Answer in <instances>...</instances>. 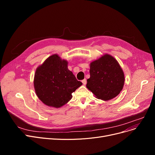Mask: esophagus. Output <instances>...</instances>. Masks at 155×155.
<instances>
[{"instance_id": "esophagus-1", "label": "esophagus", "mask_w": 155, "mask_h": 155, "mask_svg": "<svg viewBox=\"0 0 155 155\" xmlns=\"http://www.w3.org/2000/svg\"><path fill=\"white\" fill-rule=\"evenodd\" d=\"M82 83L84 85H86L87 84V80L86 79H84L82 80Z\"/></svg>"}]
</instances>
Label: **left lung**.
<instances>
[{
    "instance_id": "left-lung-1",
    "label": "left lung",
    "mask_w": 155,
    "mask_h": 155,
    "mask_svg": "<svg viewBox=\"0 0 155 155\" xmlns=\"http://www.w3.org/2000/svg\"><path fill=\"white\" fill-rule=\"evenodd\" d=\"M90 75L86 87L97 99L110 100L123 90L124 72L117 61L110 54H105L91 63Z\"/></svg>"
}]
</instances>
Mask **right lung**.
Here are the masks:
<instances>
[{
	"label": "right lung",
	"mask_w": 155,
	"mask_h": 155,
	"mask_svg": "<svg viewBox=\"0 0 155 155\" xmlns=\"http://www.w3.org/2000/svg\"><path fill=\"white\" fill-rule=\"evenodd\" d=\"M82 85L68 68V61L58 54L50 56L38 67L34 87L38 98L48 106L59 108L71 98V94Z\"/></svg>",
	"instance_id": "obj_1"
}]
</instances>
